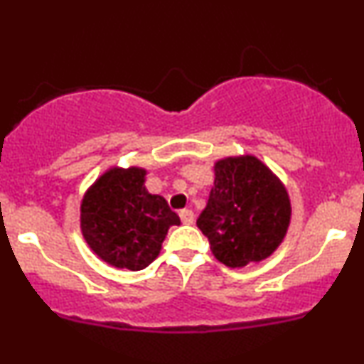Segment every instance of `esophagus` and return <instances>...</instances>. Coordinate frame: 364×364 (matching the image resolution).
I'll return each mask as SVG.
<instances>
[{
    "label": "esophagus",
    "mask_w": 364,
    "mask_h": 364,
    "mask_svg": "<svg viewBox=\"0 0 364 364\" xmlns=\"http://www.w3.org/2000/svg\"><path fill=\"white\" fill-rule=\"evenodd\" d=\"M179 217H181V223L186 224V225L193 224V220H195L193 210H190V208H185V210L179 212Z\"/></svg>",
    "instance_id": "34e87169"
}]
</instances>
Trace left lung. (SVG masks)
<instances>
[{"label": "left lung", "mask_w": 364, "mask_h": 364, "mask_svg": "<svg viewBox=\"0 0 364 364\" xmlns=\"http://www.w3.org/2000/svg\"><path fill=\"white\" fill-rule=\"evenodd\" d=\"M214 173L207 207L196 220L214 257L231 269L269 258L291 223L284 183L250 154L219 159Z\"/></svg>", "instance_id": "left-lung-1"}]
</instances>
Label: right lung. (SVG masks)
Returning <instances> with one entry per match:
<instances>
[{
	"mask_svg": "<svg viewBox=\"0 0 364 364\" xmlns=\"http://www.w3.org/2000/svg\"><path fill=\"white\" fill-rule=\"evenodd\" d=\"M144 168H109L85 191L80 229L89 248L116 269L141 270L159 257L171 225H179L164 196L149 193Z\"/></svg>",
	"mask_w": 364,
	"mask_h": 364,
	"instance_id": "1",
	"label": "right lung"
}]
</instances>
